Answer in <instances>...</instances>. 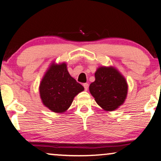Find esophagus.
I'll use <instances>...</instances> for the list:
<instances>
[{
    "mask_svg": "<svg viewBox=\"0 0 161 161\" xmlns=\"http://www.w3.org/2000/svg\"><path fill=\"white\" fill-rule=\"evenodd\" d=\"M83 86H84V87H85V90H87V89H88V83H84Z\"/></svg>",
    "mask_w": 161,
    "mask_h": 161,
    "instance_id": "1",
    "label": "esophagus"
}]
</instances>
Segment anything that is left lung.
<instances>
[{
    "label": "left lung",
    "instance_id": "8db88e82",
    "mask_svg": "<svg viewBox=\"0 0 161 161\" xmlns=\"http://www.w3.org/2000/svg\"><path fill=\"white\" fill-rule=\"evenodd\" d=\"M96 80L90 85V93L105 111H113L125 101L128 85L124 76L114 67L102 66L95 73Z\"/></svg>",
    "mask_w": 161,
    "mask_h": 161
}]
</instances>
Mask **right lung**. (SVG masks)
<instances>
[{
    "label": "right lung",
    "mask_w": 161,
    "mask_h": 161,
    "mask_svg": "<svg viewBox=\"0 0 161 161\" xmlns=\"http://www.w3.org/2000/svg\"><path fill=\"white\" fill-rule=\"evenodd\" d=\"M84 87L71 76L65 63H53L45 73L39 86L40 97L44 105L56 113H63L71 105Z\"/></svg>",
    "instance_id": "right-lung-1"
}]
</instances>
